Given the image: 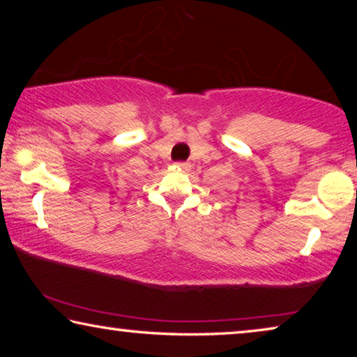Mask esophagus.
Returning a JSON list of instances; mask_svg holds the SVG:
<instances>
[{"label":"esophagus","mask_w":357,"mask_h":357,"mask_svg":"<svg viewBox=\"0 0 357 357\" xmlns=\"http://www.w3.org/2000/svg\"><path fill=\"white\" fill-rule=\"evenodd\" d=\"M174 167H176L178 170H181V172H189L190 170V165L187 164V162H176Z\"/></svg>","instance_id":"34e87169"}]
</instances>
